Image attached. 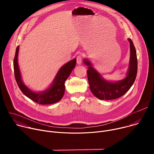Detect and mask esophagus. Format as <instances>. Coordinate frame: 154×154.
Here are the masks:
<instances>
[{
  "label": "esophagus",
  "instance_id": "1",
  "mask_svg": "<svg viewBox=\"0 0 154 154\" xmlns=\"http://www.w3.org/2000/svg\"><path fill=\"white\" fill-rule=\"evenodd\" d=\"M82 62V57L81 55H79L77 57V63L78 64H81Z\"/></svg>",
  "mask_w": 154,
  "mask_h": 154
}]
</instances>
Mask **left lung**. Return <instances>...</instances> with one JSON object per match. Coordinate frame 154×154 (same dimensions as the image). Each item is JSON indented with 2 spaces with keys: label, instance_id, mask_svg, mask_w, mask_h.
<instances>
[{
  "label": "left lung",
  "instance_id": "1",
  "mask_svg": "<svg viewBox=\"0 0 154 154\" xmlns=\"http://www.w3.org/2000/svg\"><path fill=\"white\" fill-rule=\"evenodd\" d=\"M130 42V57L126 77L122 80L110 82L105 80L97 72L90 61L85 58L83 63L88 66L87 75L92 93L100 100H113L125 94L133 85L137 74L138 61L137 52L133 41L128 38Z\"/></svg>",
  "mask_w": 154,
  "mask_h": 154
}]
</instances>
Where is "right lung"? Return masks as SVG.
<instances>
[{
    "instance_id": "add662e5",
    "label": "right lung",
    "mask_w": 154,
    "mask_h": 154,
    "mask_svg": "<svg viewBox=\"0 0 154 154\" xmlns=\"http://www.w3.org/2000/svg\"><path fill=\"white\" fill-rule=\"evenodd\" d=\"M19 49V46H17L16 50L13 66L15 79L21 91L27 97L39 104L48 105L60 101L64 93V82L75 66L76 58L69 61L63 66L58 71L52 83L48 89L41 92H35L27 87L22 80L17 62Z\"/></svg>"
}]
</instances>
